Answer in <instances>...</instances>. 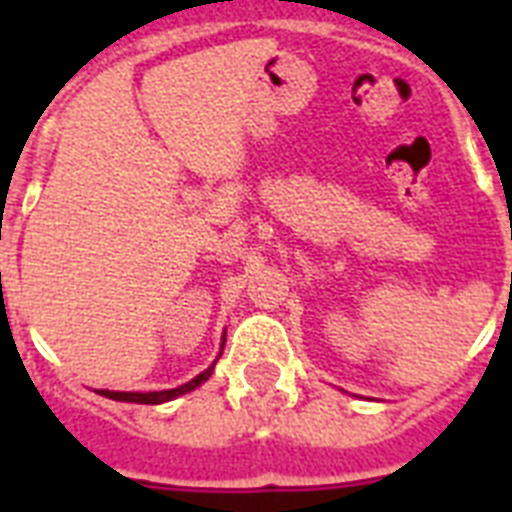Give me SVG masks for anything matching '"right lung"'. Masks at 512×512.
Listing matches in <instances>:
<instances>
[{
  "instance_id": "right-lung-1",
  "label": "right lung",
  "mask_w": 512,
  "mask_h": 512,
  "mask_svg": "<svg viewBox=\"0 0 512 512\" xmlns=\"http://www.w3.org/2000/svg\"><path fill=\"white\" fill-rule=\"evenodd\" d=\"M212 369H215V364L209 366L207 372H201L199 377H193L191 382H185V385H180V388H172V390H151V393H119V390H100V396L114 398V401H130V404H164V401H172V398L183 396V393H188V390L199 388L201 382L209 380Z\"/></svg>"
}]
</instances>
